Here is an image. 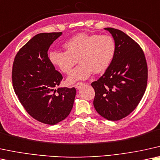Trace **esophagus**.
I'll list each match as a JSON object with an SVG mask.
<instances>
[{
    "mask_svg": "<svg viewBox=\"0 0 160 160\" xmlns=\"http://www.w3.org/2000/svg\"><path fill=\"white\" fill-rule=\"evenodd\" d=\"M82 86H84V83H83V82H78V83H77L74 86H75V88H78V89H80V88H82Z\"/></svg>",
    "mask_w": 160,
    "mask_h": 160,
    "instance_id": "obj_1",
    "label": "esophagus"
}]
</instances>
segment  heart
I'll use <instances>...</instances> for the list:
<instances>
[{"label": "heart", "mask_w": 160, "mask_h": 160, "mask_svg": "<svg viewBox=\"0 0 160 160\" xmlns=\"http://www.w3.org/2000/svg\"><path fill=\"white\" fill-rule=\"evenodd\" d=\"M66 51H51L48 60L52 65L63 73H68L78 60L79 66L70 72L66 79L68 83L88 79L93 73L106 72L112 62L116 45L109 35L98 34H76L64 43Z\"/></svg>", "instance_id": "b5f03b06"}]
</instances>
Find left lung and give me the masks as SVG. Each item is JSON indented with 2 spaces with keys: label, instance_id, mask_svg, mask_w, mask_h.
<instances>
[{
  "label": "left lung",
  "instance_id": "1",
  "mask_svg": "<svg viewBox=\"0 0 160 160\" xmlns=\"http://www.w3.org/2000/svg\"><path fill=\"white\" fill-rule=\"evenodd\" d=\"M116 45L112 62L103 75L93 82L94 106L100 116L120 120L133 112L146 89L148 68L142 48L124 32L105 28Z\"/></svg>",
  "mask_w": 160,
  "mask_h": 160
}]
</instances>
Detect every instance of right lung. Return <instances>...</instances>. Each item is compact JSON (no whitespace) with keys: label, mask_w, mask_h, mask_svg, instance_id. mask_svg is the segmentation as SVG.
Returning <instances> with one entry per match:
<instances>
[{"label":"right lung","mask_w":160,"mask_h":160,"mask_svg":"<svg viewBox=\"0 0 160 160\" xmlns=\"http://www.w3.org/2000/svg\"><path fill=\"white\" fill-rule=\"evenodd\" d=\"M62 32L34 36L16 54L12 67L14 90L26 111L35 120L55 125L70 114L75 88L59 87L62 77L48 58V50Z\"/></svg>","instance_id":"right-lung-1"}]
</instances>
